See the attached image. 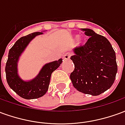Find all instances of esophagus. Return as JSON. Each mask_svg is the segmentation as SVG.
I'll return each instance as SVG.
<instances>
[{
	"instance_id": "obj_1",
	"label": "esophagus",
	"mask_w": 125,
	"mask_h": 125,
	"mask_svg": "<svg viewBox=\"0 0 125 125\" xmlns=\"http://www.w3.org/2000/svg\"><path fill=\"white\" fill-rule=\"evenodd\" d=\"M70 58V53H66L63 56V60H64V61L65 60H68Z\"/></svg>"
}]
</instances>
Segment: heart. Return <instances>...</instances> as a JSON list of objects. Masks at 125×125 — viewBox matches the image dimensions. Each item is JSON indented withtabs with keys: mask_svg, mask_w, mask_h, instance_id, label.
I'll use <instances>...</instances> for the list:
<instances>
[{
	"mask_svg": "<svg viewBox=\"0 0 125 125\" xmlns=\"http://www.w3.org/2000/svg\"><path fill=\"white\" fill-rule=\"evenodd\" d=\"M78 37L77 36V37H76V39H78Z\"/></svg>",
	"mask_w": 125,
	"mask_h": 125,
	"instance_id": "heart-1",
	"label": "heart"
}]
</instances>
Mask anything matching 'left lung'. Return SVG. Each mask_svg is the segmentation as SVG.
<instances>
[{
  "mask_svg": "<svg viewBox=\"0 0 125 125\" xmlns=\"http://www.w3.org/2000/svg\"><path fill=\"white\" fill-rule=\"evenodd\" d=\"M89 36L86 44L73 49L70 57L74 70L70 74L73 87L79 92L98 96L109 89L117 72L116 54L104 36L90 29H82Z\"/></svg>",
  "mask_w": 125,
  "mask_h": 125,
  "instance_id": "obj_1",
  "label": "left lung"
}]
</instances>
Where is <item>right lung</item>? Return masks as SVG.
<instances>
[{
  "mask_svg": "<svg viewBox=\"0 0 125 125\" xmlns=\"http://www.w3.org/2000/svg\"><path fill=\"white\" fill-rule=\"evenodd\" d=\"M42 34V32H35L21 37L9 52L5 67L7 83L14 92L25 99H35L45 94L48 90L52 72L62 63V59L47 63L41 68L38 75L29 81H24L19 77L17 69L19 57L32 39Z\"/></svg>",
  "mask_w": 125,
  "mask_h": 125,
  "instance_id": "1",
  "label": "right lung"
}]
</instances>
